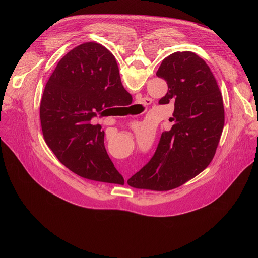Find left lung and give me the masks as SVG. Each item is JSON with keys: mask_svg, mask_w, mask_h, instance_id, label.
Instances as JSON below:
<instances>
[{"mask_svg": "<svg viewBox=\"0 0 258 258\" xmlns=\"http://www.w3.org/2000/svg\"><path fill=\"white\" fill-rule=\"evenodd\" d=\"M109 61L114 56L97 44ZM156 76L168 86L159 104L174 103L169 118L173 122L163 132L156 151L145 166L128 178L131 187L168 191L183 185L211 162L223 133L225 110L222 93L210 68L192 52H175L166 57Z\"/></svg>", "mask_w": 258, "mask_h": 258, "instance_id": "1", "label": "left lung"}]
</instances>
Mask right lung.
<instances>
[{"mask_svg":"<svg viewBox=\"0 0 258 258\" xmlns=\"http://www.w3.org/2000/svg\"><path fill=\"white\" fill-rule=\"evenodd\" d=\"M133 100L121 84L118 66L107 60L96 43L68 52L50 77L40 116L44 139L58 160L83 177L123 185L124 179L107 154L97 115Z\"/></svg>","mask_w":258,"mask_h":258,"instance_id":"obj_1","label":"right lung"}]
</instances>
